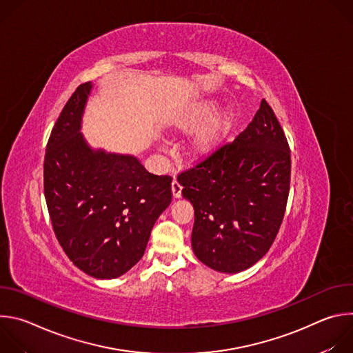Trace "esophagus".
Segmentation results:
<instances>
[{
	"mask_svg": "<svg viewBox=\"0 0 353 353\" xmlns=\"http://www.w3.org/2000/svg\"><path fill=\"white\" fill-rule=\"evenodd\" d=\"M181 190H183L181 184L177 180H173L172 181V192H173L174 198H180L181 196Z\"/></svg>",
	"mask_w": 353,
	"mask_h": 353,
	"instance_id": "esophagus-1",
	"label": "esophagus"
}]
</instances>
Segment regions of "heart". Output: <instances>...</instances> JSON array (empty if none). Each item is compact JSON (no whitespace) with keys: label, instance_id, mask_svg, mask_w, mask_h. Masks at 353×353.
<instances>
[{"label":"heart","instance_id":"b5f03b06","mask_svg":"<svg viewBox=\"0 0 353 353\" xmlns=\"http://www.w3.org/2000/svg\"><path fill=\"white\" fill-rule=\"evenodd\" d=\"M216 108V102H214V100H201V102L185 109L174 119V128L181 132H191L211 119ZM232 125L233 114L230 112H223L214 117L192 138L188 148L190 155L195 159H201L211 155L223 142Z\"/></svg>","mask_w":353,"mask_h":353}]
</instances>
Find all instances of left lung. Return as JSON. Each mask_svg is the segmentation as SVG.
<instances>
[{
    "label": "left lung",
    "instance_id": "1",
    "mask_svg": "<svg viewBox=\"0 0 353 353\" xmlns=\"http://www.w3.org/2000/svg\"><path fill=\"white\" fill-rule=\"evenodd\" d=\"M194 207L191 245L219 272L261 260L283 221L290 187V149L267 100L247 128L177 176Z\"/></svg>",
    "mask_w": 353,
    "mask_h": 353
}]
</instances>
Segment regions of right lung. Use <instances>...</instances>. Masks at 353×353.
Wrapping results in <instances>:
<instances>
[{
    "label": "right lung",
    "instance_id": "right-lung-1",
    "mask_svg": "<svg viewBox=\"0 0 353 353\" xmlns=\"http://www.w3.org/2000/svg\"><path fill=\"white\" fill-rule=\"evenodd\" d=\"M92 83L77 88L50 134L44 196L56 237L85 274L112 279L143 256L157 219L172 203V177L137 158L93 150L81 130Z\"/></svg>",
    "mask_w": 353,
    "mask_h": 353
}]
</instances>
